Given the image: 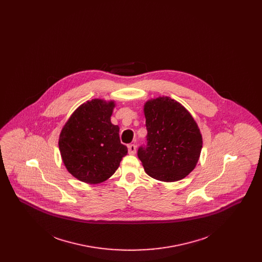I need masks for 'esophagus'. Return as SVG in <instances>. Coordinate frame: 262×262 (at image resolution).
<instances>
[{"mask_svg":"<svg viewBox=\"0 0 262 262\" xmlns=\"http://www.w3.org/2000/svg\"><path fill=\"white\" fill-rule=\"evenodd\" d=\"M137 152V146L135 144H129L128 145V153L130 155H135Z\"/></svg>","mask_w":262,"mask_h":262,"instance_id":"obj_1","label":"esophagus"}]
</instances>
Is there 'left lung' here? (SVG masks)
Returning a JSON list of instances; mask_svg holds the SVG:
<instances>
[{
    "label": "left lung",
    "instance_id": "8db88e82",
    "mask_svg": "<svg viewBox=\"0 0 262 262\" xmlns=\"http://www.w3.org/2000/svg\"><path fill=\"white\" fill-rule=\"evenodd\" d=\"M146 144L137 150L146 174L162 182H176L189 174L200 159L202 137L192 116L170 97L144 105Z\"/></svg>",
    "mask_w": 262,
    "mask_h": 262
}]
</instances>
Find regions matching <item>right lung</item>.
Masks as SVG:
<instances>
[{
  "instance_id": "1",
  "label": "right lung",
  "mask_w": 262,
  "mask_h": 262,
  "mask_svg": "<svg viewBox=\"0 0 262 262\" xmlns=\"http://www.w3.org/2000/svg\"><path fill=\"white\" fill-rule=\"evenodd\" d=\"M114 107L113 101H88L62 127L59 139L62 162L81 182L99 184L106 181L127 153L120 140L119 125L111 123Z\"/></svg>"
}]
</instances>
